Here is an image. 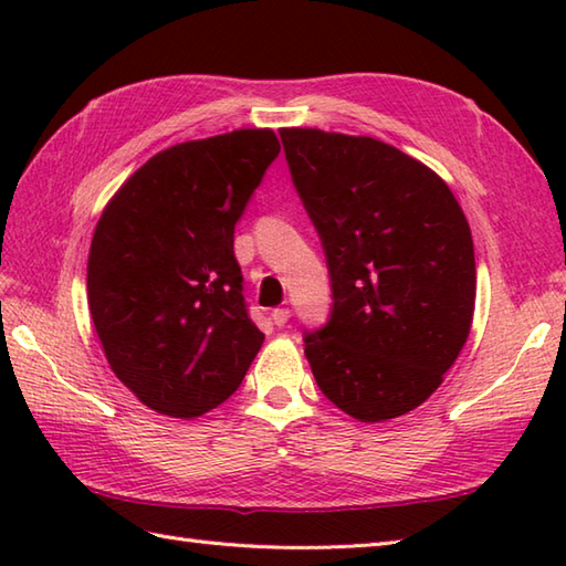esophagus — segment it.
<instances>
[{
    "label": "esophagus",
    "instance_id": "esophagus-1",
    "mask_svg": "<svg viewBox=\"0 0 566 566\" xmlns=\"http://www.w3.org/2000/svg\"><path fill=\"white\" fill-rule=\"evenodd\" d=\"M290 316H292V311H290V308H274V311H272V321H274V326H284V323L290 321Z\"/></svg>",
    "mask_w": 566,
    "mask_h": 566
}]
</instances>
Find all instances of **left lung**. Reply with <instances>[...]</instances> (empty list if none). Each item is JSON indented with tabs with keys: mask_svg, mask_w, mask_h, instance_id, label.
Masks as SVG:
<instances>
[{
	"mask_svg": "<svg viewBox=\"0 0 566 566\" xmlns=\"http://www.w3.org/2000/svg\"><path fill=\"white\" fill-rule=\"evenodd\" d=\"M326 250L333 311L308 333L316 384L359 423L413 411L469 338L476 298L467 216L428 165L369 136L280 130Z\"/></svg>",
	"mask_w": 566,
	"mask_h": 566,
	"instance_id": "left-lung-1",
	"label": "left lung"
}]
</instances>
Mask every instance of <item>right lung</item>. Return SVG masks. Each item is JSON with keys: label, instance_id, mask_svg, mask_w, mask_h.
I'll list each match as a JSON object with an SVG mask.
<instances>
[{"label": "right lung", "instance_id": "add662e5", "mask_svg": "<svg viewBox=\"0 0 566 566\" xmlns=\"http://www.w3.org/2000/svg\"><path fill=\"white\" fill-rule=\"evenodd\" d=\"M280 155L272 128L177 143L106 203L87 260V302L106 363L155 413L223 403L262 347L233 255L235 221Z\"/></svg>", "mask_w": 566, "mask_h": 566}]
</instances>
